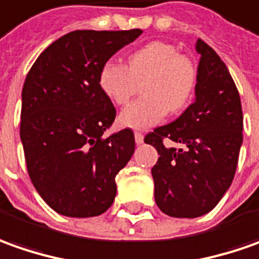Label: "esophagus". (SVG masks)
I'll return each instance as SVG.
<instances>
[{"label": "esophagus", "mask_w": 259, "mask_h": 259, "mask_svg": "<svg viewBox=\"0 0 259 259\" xmlns=\"http://www.w3.org/2000/svg\"><path fill=\"white\" fill-rule=\"evenodd\" d=\"M135 142L138 145H142L143 143V133L142 132H135Z\"/></svg>", "instance_id": "obj_1"}]
</instances>
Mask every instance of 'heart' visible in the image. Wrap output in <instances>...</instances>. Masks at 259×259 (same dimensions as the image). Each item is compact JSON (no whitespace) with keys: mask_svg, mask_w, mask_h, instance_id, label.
Instances as JSON below:
<instances>
[{"mask_svg":"<svg viewBox=\"0 0 259 259\" xmlns=\"http://www.w3.org/2000/svg\"><path fill=\"white\" fill-rule=\"evenodd\" d=\"M196 80L195 63L165 41H152L133 51L126 66L116 61L104 63L99 74L102 92L119 106L129 102L142 81L143 96L120 113L121 124L133 129L150 127L167 112L185 109L193 96Z\"/></svg>","mask_w":259,"mask_h":259,"instance_id":"heart-1","label":"heart"}]
</instances>
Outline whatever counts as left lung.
Returning a JSON list of instances; mask_svg holds the SVG:
<instances>
[{"instance_id":"obj_1","label":"left lung","mask_w":259,"mask_h":259,"mask_svg":"<svg viewBox=\"0 0 259 259\" xmlns=\"http://www.w3.org/2000/svg\"><path fill=\"white\" fill-rule=\"evenodd\" d=\"M195 102L172 123L147 133L145 143L156 147L152 167L155 201L174 218H198L212 210L235 176L242 145L241 99L225 63L205 41ZM182 148H167L164 139Z\"/></svg>"}]
</instances>
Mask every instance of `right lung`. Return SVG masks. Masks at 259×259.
<instances>
[{
	"label": "right lung",
	"instance_id": "add662e5",
	"mask_svg": "<svg viewBox=\"0 0 259 259\" xmlns=\"http://www.w3.org/2000/svg\"><path fill=\"white\" fill-rule=\"evenodd\" d=\"M142 30H77L50 44L25 77L20 136L34 188L51 209L73 218L102 215L116 196V175L135 152L99 85L103 64Z\"/></svg>",
	"mask_w": 259,
	"mask_h": 259
}]
</instances>
